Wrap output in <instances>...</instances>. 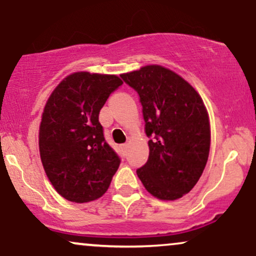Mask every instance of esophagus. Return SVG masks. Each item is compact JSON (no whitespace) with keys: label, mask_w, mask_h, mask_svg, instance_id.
Segmentation results:
<instances>
[{"label":"esophagus","mask_w":256,"mask_h":256,"mask_svg":"<svg viewBox=\"0 0 256 256\" xmlns=\"http://www.w3.org/2000/svg\"><path fill=\"white\" fill-rule=\"evenodd\" d=\"M120 149H122V155H126V152H128V144H122L120 146Z\"/></svg>","instance_id":"1"}]
</instances>
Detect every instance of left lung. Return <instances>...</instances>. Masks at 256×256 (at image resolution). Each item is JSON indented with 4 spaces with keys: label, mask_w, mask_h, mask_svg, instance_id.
Wrapping results in <instances>:
<instances>
[{
    "label": "left lung",
    "mask_w": 256,
    "mask_h": 256,
    "mask_svg": "<svg viewBox=\"0 0 256 256\" xmlns=\"http://www.w3.org/2000/svg\"><path fill=\"white\" fill-rule=\"evenodd\" d=\"M120 77L140 95L149 158L137 176L146 192L164 201L195 186L210 155V126L201 96L185 79L160 64Z\"/></svg>",
    "instance_id": "left-lung-1"
}]
</instances>
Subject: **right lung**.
I'll use <instances>...</instances> for the list:
<instances>
[{
	"label": "right lung",
	"instance_id": "add662e5",
	"mask_svg": "<svg viewBox=\"0 0 256 256\" xmlns=\"http://www.w3.org/2000/svg\"><path fill=\"white\" fill-rule=\"evenodd\" d=\"M122 84L116 74L76 72L49 96L40 125V154L54 189L71 202L84 204L107 192L120 165L104 140L101 108Z\"/></svg>",
	"mask_w": 256,
	"mask_h": 256
}]
</instances>
